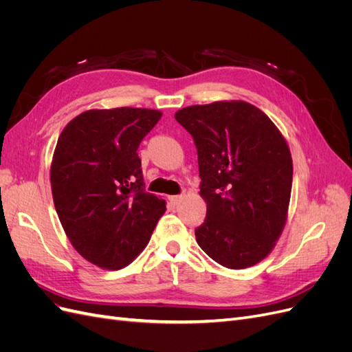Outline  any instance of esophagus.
I'll return each mask as SVG.
<instances>
[{
  "mask_svg": "<svg viewBox=\"0 0 352 352\" xmlns=\"http://www.w3.org/2000/svg\"><path fill=\"white\" fill-rule=\"evenodd\" d=\"M184 197H185V195H172V197H170V201H172L175 206H177V204H179V202L184 199Z\"/></svg>",
  "mask_w": 352,
  "mask_h": 352,
  "instance_id": "obj_1",
  "label": "esophagus"
}]
</instances>
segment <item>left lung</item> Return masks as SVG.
<instances>
[{
	"mask_svg": "<svg viewBox=\"0 0 352 352\" xmlns=\"http://www.w3.org/2000/svg\"><path fill=\"white\" fill-rule=\"evenodd\" d=\"M194 138L207 217L195 229L208 257L245 269L267 257L286 221L292 158L261 110L243 101L190 105L175 114Z\"/></svg>",
	"mask_w": 352,
	"mask_h": 352,
	"instance_id": "1",
	"label": "left lung"
}]
</instances>
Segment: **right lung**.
<instances>
[{
    "mask_svg": "<svg viewBox=\"0 0 352 352\" xmlns=\"http://www.w3.org/2000/svg\"><path fill=\"white\" fill-rule=\"evenodd\" d=\"M162 117L150 109L89 110L63 129L51 164L56 211L85 260L119 270L151 238L166 202L146 192L138 146Z\"/></svg>",
    "mask_w": 352,
    "mask_h": 352,
    "instance_id": "1",
    "label": "right lung"
}]
</instances>
